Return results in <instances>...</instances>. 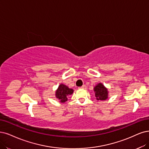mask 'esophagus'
<instances>
[{"instance_id": "esophagus-1", "label": "esophagus", "mask_w": 149, "mask_h": 149, "mask_svg": "<svg viewBox=\"0 0 149 149\" xmlns=\"http://www.w3.org/2000/svg\"><path fill=\"white\" fill-rule=\"evenodd\" d=\"M79 88H81V89H85L86 88V85H84L82 86L81 87H79Z\"/></svg>"}]
</instances>
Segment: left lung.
<instances>
[{
	"mask_svg": "<svg viewBox=\"0 0 149 149\" xmlns=\"http://www.w3.org/2000/svg\"><path fill=\"white\" fill-rule=\"evenodd\" d=\"M95 95L96 100L99 101H106L109 97V91L107 88L102 83H99L95 86L94 89Z\"/></svg>",
	"mask_w": 149,
	"mask_h": 149,
	"instance_id": "1",
	"label": "left lung"
}]
</instances>
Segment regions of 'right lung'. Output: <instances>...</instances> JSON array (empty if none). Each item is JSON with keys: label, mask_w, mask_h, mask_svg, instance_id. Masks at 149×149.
<instances>
[{"label": "right lung", "mask_w": 149, "mask_h": 149, "mask_svg": "<svg viewBox=\"0 0 149 149\" xmlns=\"http://www.w3.org/2000/svg\"><path fill=\"white\" fill-rule=\"evenodd\" d=\"M74 93V90L64 84H61L55 92V96L60 102L64 103L68 101V97Z\"/></svg>", "instance_id": "right-lung-1"}]
</instances>
